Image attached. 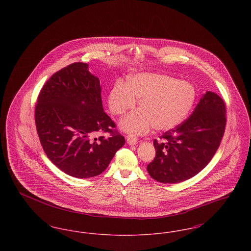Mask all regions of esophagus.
Here are the masks:
<instances>
[{
	"mask_svg": "<svg viewBox=\"0 0 251 251\" xmlns=\"http://www.w3.org/2000/svg\"><path fill=\"white\" fill-rule=\"evenodd\" d=\"M126 140H127V143L129 145H132V146L138 143V139L134 135H131V134L126 137Z\"/></svg>",
	"mask_w": 251,
	"mask_h": 251,
	"instance_id": "esophagus-1",
	"label": "esophagus"
}]
</instances>
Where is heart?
Wrapping results in <instances>:
<instances>
[{"label":"heart","mask_w":251,"mask_h":251,"mask_svg":"<svg viewBox=\"0 0 251 251\" xmlns=\"http://www.w3.org/2000/svg\"><path fill=\"white\" fill-rule=\"evenodd\" d=\"M197 92L187 81L161 73L143 72L131 75L125 84H116L108 96V106L114 116L124 115L139 107L120 120V128L128 133L145 134L153 127L170 131L185 120L196 101Z\"/></svg>","instance_id":"1"}]
</instances>
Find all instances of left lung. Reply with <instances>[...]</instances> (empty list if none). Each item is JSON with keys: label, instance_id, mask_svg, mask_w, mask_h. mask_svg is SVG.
<instances>
[{"label": "left lung", "instance_id": "1", "mask_svg": "<svg viewBox=\"0 0 251 251\" xmlns=\"http://www.w3.org/2000/svg\"><path fill=\"white\" fill-rule=\"evenodd\" d=\"M226 126L223 100L207 91L191 116L153 141L154 160L148 165L151 177L162 183H177L201 172L215 155Z\"/></svg>", "mask_w": 251, "mask_h": 251}]
</instances>
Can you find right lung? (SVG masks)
Instances as JSON below:
<instances>
[{"instance_id":"obj_1","label":"right lung","mask_w":251,"mask_h":251,"mask_svg":"<svg viewBox=\"0 0 251 251\" xmlns=\"http://www.w3.org/2000/svg\"><path fill=\"white\" fill-rule=\"evenodd\" d=\"M36 131L49 159L66 174L92 178L107 168L125 144L102 107L101 86L88 64L73 63L43 85L35 112ZM111 132L108 139L96 138Z\"/></svg>"}]
</instances>
